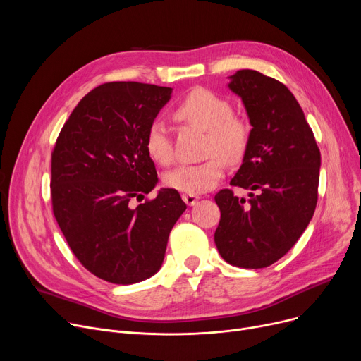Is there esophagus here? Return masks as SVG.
I'll return each mask as SVG.
<instances>
[{
  "label": "esophagus",
  "instance_id": "1",
  "mask_svg": "<svg viewBox=\"0 0 361 361\" xmlns=\"http://www.w3.org/2000/svg\"><path fill=\"white\" fill-rule=\"evenodd\" d=\"M183 200L188 204V206H193V204H196L197 203V200L200 199L199 196H196V195H188V193H184L183 196Z\"/></svg>",
  "mask_w": 361,
  "mask_h": 361
}]
</instances>
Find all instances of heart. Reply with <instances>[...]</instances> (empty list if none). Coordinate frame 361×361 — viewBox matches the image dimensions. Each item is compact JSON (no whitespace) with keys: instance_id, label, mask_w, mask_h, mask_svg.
<instances>
[{"instance_id":"heart-1","label":"heart","mask_w":361,"mask_h":361,"mask_svg":"<svg viewBox=\"0 0 361 361\" xmlns=\"http://www.w3.org/2000/svg\"><path fill=\"white\" fill-rule=\"evenodd\" d=\"M174 116L206 130L204 152L211 155L197 164H183L168 171L164 181L168 187L188 195H200L214 188L225 173V159L237 162L243 158L250 139V127L244 118L233 114L228 99L221 94L196 87L176 105ZM145 146L149 157L161 165L174 158L169 131L162 120L152 121Z\"/></svg>"}]
</instances>
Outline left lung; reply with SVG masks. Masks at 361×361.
Listing matches in <instances>:
<instances>
[{
  "instance_id": "obj_1",
  "label": "left lung",
  "mask_w": 361,
  "mask_h": 361,
  "mask_svg": "<svg viewBox=\"0 0 361 361\" xmlns=\"http://www.w3.org/2000/svg\"><path fill=\"white\" fill-rule=\"evenodd\" d=\"M252 124L247 149L231 185L259 190L249 199L230 188L215 196L221 221L215 244L238 268H267L307 228L317 203L320 152L305 112L286 85L255 70L230 75Z\"/></svg>"
}]
</instances>
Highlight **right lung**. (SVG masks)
I'll use <instances>...</instances> for the list:
<instances>
[{
	"mask_svg": "<svg viewBox=\"0 0 361 361\" xmlns=\"http://www.w3.org/2000/svg\"><path fill=\"white\" fill-rule=\"evenodd\" d=\"M173 89L111 82L90 90L70 114L51 162L52 211L74 256L112 283L155 275L185 203L174 188L154 190L158 174L146 131Z\"/></svg>",
	"mask_w": 361,
	"mask_h": 361,
	"instance_id": "right-lung-1",
	"label": "right lung"
}]
</instances>
